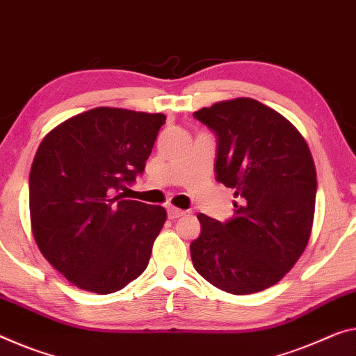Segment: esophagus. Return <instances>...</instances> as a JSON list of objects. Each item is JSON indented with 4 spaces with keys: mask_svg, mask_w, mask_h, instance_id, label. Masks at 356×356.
Listing matches in <instances>:
<instances>
[{
    "mask_svg": "<svg viewBox=\"0 0 356 356\" xmlns=\"http://www.w3.org/2000/svg\"><path fill=\"white\" fill-rule=\"evenodd\" d=\"M168 218H170V220H177V218H179V216H183L184 215V210H179V209H177V207H168Z\"/></svg>",
    "mask_w": 356,
    "mask_h": 356,
    "instance_id": "34e87169",
    "label": "esophagus"
}]
</instances>
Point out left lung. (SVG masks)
I'll list each match as a JSON object with an SVG mask.
<instances>
[{"label":"left lung","instance_id":"left-lung-1","mask_svg":"<svg viewBox=\"0 0 356 356\" xmlns=\"http://www.w3.org/2000/svg\"><path fill=\"white\" fill-rule=\"evenodd\" d=\"M194 118L218 140L216 179L234 189L226 222L199 213L195 270L213 286L251 294L275 285L304 253L315 213L316 172L299 130L253 98L202 108Z\"/></svg>","mask_w":356,"mask_h":356}]
</instances>
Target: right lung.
<instances>
[{"label":"right lung","mask_w":356,"mask_h":356,"mask_svg":"<svg viewBox=\"0 0 356 356\" xmlns=\"http://www.w3.org/2000/svg\"><path fill=\"white\" fill-rule=\"evenodd\" d=\"M165 124L161 113L100 106L70 118L38 147L30 170L31 231L70 283L119 291L147 267L167 211L124 200Z\"/></svg>","instance_id":"obj_1"}]
</instances>
